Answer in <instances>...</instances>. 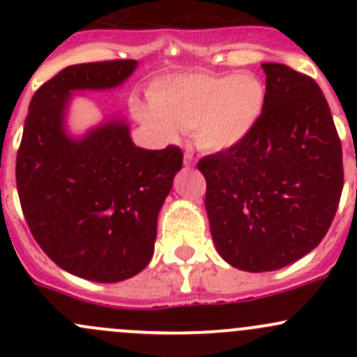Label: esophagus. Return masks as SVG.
Here are the masks:
<instances>
[{"label": "esophagus", "mask_w": 357, "mask_h": 357, "mask_svg": "<svg viewBox=\"0 0 357 357\" xmlns=\"http://www.w3.org/2000/svg\"><path fill=\"white\" fill-rule=\"evenodd\" d=\"M195 164V157H193L192 152H186L185 153V167H193Z\"/></svg>", "instance_id": "esophagus-1"}]
</instances>
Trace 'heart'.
Returning a JSON list of instances; mask_svg holds the SVG:
<instances>
[{
    "instance_id": "b5f03b06",
    "label": "heart",
    "mask_w": 357,
    "mask_h": 357,
    "mask_svg": "<svg viewBox=\"0 0 357 357\" xmlns=\"http://www.w3.org/2000/svg\"><path fill=\"white\" fill-rule=\"evenodd\" d=\"M150 103L131 100L135 117L164 139L178 129L193 131L197 145L211 153L236 149L250 136L266 107V88L254 74L188 70L157 79Z\"/></svg>"
}]
</instances>
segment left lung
I'll return each instance as SVG.
<instances>
[{"instance_id":"obj_1","label":"left lung","mask_w":357,"mask_h":357,"mask_svg":"<svg viewBox=\"0 0 357 357\" xmlns=\"http://www.w3.org/2000/svg\"><path fill=\"white\" fill-rule=\"evenodd\" d=\"M266 107L250 136L204 157L205 211L219 255L248 273L275 271L319 245L342 186V146L314 79L262 63Z\"/></svg>"}]
</instances>
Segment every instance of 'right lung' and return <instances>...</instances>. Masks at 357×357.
Instances as JSON below:
<instances>
[{
    "label": "right lung",
    "mask_w": 357,
    "mask_h": 357,
    "mask_svg": "<svg viewBox=\"0 0 357 357\" xmlns=\"http://www.w3.org/2000/svg\"><path fill=\"white\" fill-rule=\"evenodd\" d=\"M136 60L66 67L34 93L17 153V190L45 254L79 278L117 283L153 255L157 218L183 165L178 146L145 150L119 114L68 131L74 93L124 84Z\"/></svg>",
    "instance_id": "1"
}]
</instances>
